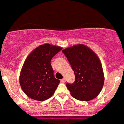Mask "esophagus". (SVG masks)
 <instances>
[{
  "instance_id": "34e87169",
  "label": "esophagus",
  "mask_w": 124,
  "mask_h": 124,
  "mask_svg": "<svg viewBox=\"0 0 124 124\" xmlns=\"http://www.w3.org/2000/svg\"><path fill=\"white\" fill-rule=\"evenodd\" d=\"M65 81H66V80L65 78H63L62 80H61V82H62V83H65Z\"/></svg>"
}]
</instances>
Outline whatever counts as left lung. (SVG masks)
I'll return each instance as SVG.
<instances>
[{
  "instance_id": "obj_1",
  "label": "left lung",
  "mask_w": 124,
  "mask_h": 124,
  "mask_svg": "<svg viewBox=\"0 0 124 124\" xmlns=\"http://www.w3.org/2000/svg\"><path fill=\"white\" fill-rule=\"evenodd\" d=\"M74 72V83H67L70 93L76 99L90 101L96 98L104 82L103 70L97 54L89 47L77 44L62 51Z\"/></svg>"
}]
</instances>
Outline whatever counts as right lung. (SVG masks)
Segmentation results:
<instances>
[{"label":"right lung","mask_w":124,"mask_h":124,"mask_svg":"<svg viewBox=\"0 0 124 124\" xmlns=\"http://www.w3.org/2000/svg\"><path fill=\"white\" fill-rule=\"evenodd\" d=\"M62 47L44 44L35 48L27 57L20 74L24 93L32 99L44 101L50 98L60 83L53 74L50 61Z\"/></svg>","instance_id":"add662e5"}]
</instances>
